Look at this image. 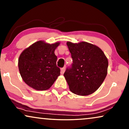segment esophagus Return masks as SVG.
<instances>
[{
    "instance_id": "34e87169",
    "label": "esophagus",
    "mask_w": 129,
    "mask_h": 129,
    "mask_svg": "<svg viewBox=\"0 0 129 129\" xmlns=\"http://www.w3.org/2000/svg\"><path fill=\"white\" fill-rule=\"evenodd\" d=\"M65 70H66V69H65V68H61V70H60V73H61V74H62V75H63V74L64 73Z\"/></svg>"
}]
</instances>
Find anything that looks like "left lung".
I'll return each instance as SVG.
<instances>
[{
  "label": "left lung",
  "mask_w": 129,
  "mask_h": 129,
  "mask_svg": "<svg viewBox=\"0 0 129 129\" xmlns=\"http://www.w3.org/2000/svg\"><path fill=\"white\" fill-rule=\"evenodd\" d=\"M73 59L72 68L64 73L70 90L88 96L98 90L106 77L108 60L100 48L86 42H67Z\"/></svg>",
  "instance_id": "1"
}]
</instances>
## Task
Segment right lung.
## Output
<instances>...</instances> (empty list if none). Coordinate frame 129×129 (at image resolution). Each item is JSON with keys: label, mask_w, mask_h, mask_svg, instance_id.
Instances as JSON below:
<instances>
[{"label": "right lung", "mask_w": 129, "mask_h": 129, "mask_svg": "<svg viewBox=\"0 0 129 129\" xmlns=\"http://www.w3.org/2000/svg\"><path fill=\"white\" fill-rule=\"evenodd\" d=\"M59 45L60 42L50 44L39 40L21 53L18 67L26 84L36 90H46L53 85L60 75L54 54Z\"/></svg>", "instance_id": "add662e5"}]
</instances>
